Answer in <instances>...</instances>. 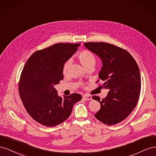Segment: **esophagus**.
<instances>
[{"mask_svg":"<svg viewBox=\"0 0 156 156\" xmlns=\"http://www.w3.org/2000/svg\"><path fill=\"white\" fill-rule=\"evenodd\" d=\"M83 99H84V100H87V101H90V100H92V96H90V95H88V94H84L83 95Z\"/></svg>","mask_w":156,"mask_h":156,"instance_id":"esophagus-1","label":"esophagus"}]
</instances>
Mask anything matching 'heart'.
<instances>
[{
  "instance_id": "heart-1",
  "label": "heart",
  "mask_w": 156,
  "mask_h": 156,
  "mask_svg": "<svg viewBox=\"0 0 156 156\" xmlns=\"http://www.w3.org/2000/svg\"><path fill=\"white\" fill-rule=\"evenodd\" d=\"M79 62L83 65V66L87 69L89 67H94L96 62V56L91 51L84 50L81 52L78 55ZM70 60L66 62L62 66V73L66 75L68 73V71L70 66Z\"/></svg>"
}]
</instances>
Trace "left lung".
Returning a JSON list of instances; mask_svg holds the SVG:
<instances>
[{"mask_svg":"<svg viewBox=\"0 0 156 156\" xmlns=\"http://www.w3.org/2000/svg\"><path fill=\"white\" fill-rule=\"evenodd\" d=\"M84 45L101 59L98 77L104 81L102 87L109 90L101 100L92 97L101 105L94 116L105 124H116L126 119L137 104L141 88L138 65L128 52L116 45L104 42H87Z\"/></svg>","mask_w":156,"mask_h":156,"instance_id":"left-lung-1","label":"left lung"}]
</instances>
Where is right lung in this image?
Returning a JSON list of instances; mask_svg holds the SVG:
<instances>
[{
    "label": "right lung",
    "instance_id": "right-lung-1",
    "mask_svg": "<svg viewBox=\"0 0 156 156\" xmlns=\"http://www.w3.org/2000/svg\"><path fill=\"white\" fill-rule=\"evenodd\" d=\"M81 44H56L37 51L28 59L21 72L19 92L27 111L38 123L53 127L70 116L82 96L74 93L63 98L54 87L64 79L62 66Z\"/></svg>",
    "mask_w": 156,
    "mask_h": 156
}]
</instances>
